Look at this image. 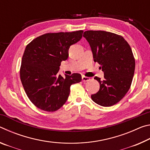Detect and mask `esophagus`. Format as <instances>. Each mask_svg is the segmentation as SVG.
<instances>
[{
	"instance_id": "1",
	"label": "esophagus",
	"mask_w": 150,
	"mask_h": 150,
	"mask_svg": "<svg viewBox=\"0 0 150 150\" xmlns=\"http://www.w3.org/2000/svg\"><path fill=\"white\" fill-rule=\"evenodd\" d=\"M82 81L83 82H87V81H90V78L89 77H85V76L83 75L82 76Z\"/></svg>"
}]
</instances>
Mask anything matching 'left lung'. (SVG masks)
<instances>
[{"mask_svg": "<svg viewBox=\"0 0 150 150\" xmlns=\"http://www.w3.org/2000/svg\"><path fill=\"white\" fill-rule=\"evenodd\" d=\"M93 53L94 62H98L104 72V79L95 77L99 91L91 95L95 103L111 106L118 103L130 87L135 70V59L128 43L121 35L106 31H85Z\"/></svg>", "mask_w": 150, "mask_h": 150, "instance_id": "left-lung-1", "label": "left lung"}]
</instances>
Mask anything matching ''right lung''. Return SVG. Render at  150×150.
<instances>
[{
    "label": "right lung",
    "instance_id": "right-lung-1",
    "mask_svg": "<svg viewBox=\"0 0 150 150\" xmlns=\"http://www.w3.org/2000/svg\"><path fill=\"white\" fill-rule=\"evenodd\" d=\"M83 30L47 33L26 45L20 67V79L30 101L41 110L54 112L64 105L71 85L81 81L79 73L65 77L58 74L70 46L82 38Z\"/></svg>",
    "mask_w": 150,
    "mask_h": 150
}]
</instances>
